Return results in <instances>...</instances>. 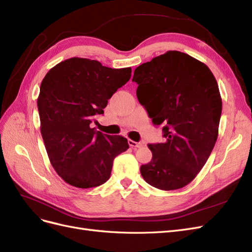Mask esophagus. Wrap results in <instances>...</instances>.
<instances>
[{
	"mask_svg": "<svg viewBox=\"0 0 252 252\" xmlns=\"http://www.w3.org/2000/svg\"><path fill=\"white\" fill-rule=\"evenodd\" d=\"M128 144H129V146H130L131 148H140V147H142V144L141 143L134 142L132 140H128Z\"/></svg>",
	"mask_w": 252,
	"mask_h": 252,
	"instance_id": "esophagus-1",
	"label": "esophagus"
}]
</instances>
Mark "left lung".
<instances>
[{"label":"left lung","instance_id":"1","mask_svg":"<svg viewBox=\"0 0 252 252\" xmlns=\"http://www.w3.org/2000/svg\"><path fill=\"white\" fill-rule=\"evenodd\" d=\"M136 96L154 125H163V143L149 144L152 158L141 166L149 185L175 190L201 171L215 147L222 98L215 75L187 53L167 51L135 68Z\"/></svg>","mask_w":252,"mask_h":252}]
</instances>
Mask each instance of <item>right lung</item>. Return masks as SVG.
I'll return each instance as SVG.
<instances>
[{
    "label": "right lung",
    "instance_id": "obj_1",
    "mask_svg": "<svg viewBox=\"0 0 252 252\" xmlns=\"http://www.w3.org/2000/svg\"><path fill=\"white\" fill-rule=\"evenodd\" d=\"M130 77V67L113 69L95 60L71 58L43 79L37 97L42 138L52 167L69 185L104 184L114 158L129 148L124 136L103 134L90 124Z\"/></svg>",
    "mask_w": 252,
    "mask_h": 252
}]
</instances>
